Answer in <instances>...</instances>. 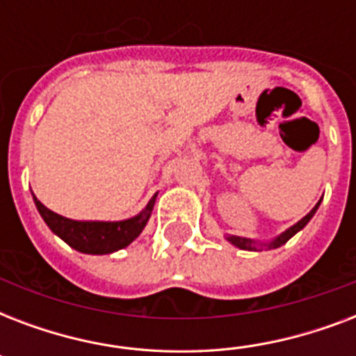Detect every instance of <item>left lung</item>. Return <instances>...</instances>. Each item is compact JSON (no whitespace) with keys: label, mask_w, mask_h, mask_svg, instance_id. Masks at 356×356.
<instances>
[{"label":"left lung","mask_w":356,"mask_h":356,"mask_svg":"<svg viewBox=\"0 0 356 356\" xmlns=\"http://www.w3.org/2000/svg\"><path fill=\"white\" fill-rule=\"evenodd\" d=\"M318 207H320V203H318V205H316L314 209H312V211H310L309 214H307V216L303 218V220H299V222L296 223V225H293V227H290V229H288L286 233H282L281 236H279V238H275V240H273V242L270 243V248H281L282 243H286L288 240H290V238L293 236V234L298 233V231H301V229H303L305 225H307V223L310 222V218L314 216V212L318 211ZM229 242H231V243H234V245H236V248H240V249H254L253 242H251V240H248V238H240V236H229Z\"/></svg>","instance_id":"left-lung-1"}]
</instances>
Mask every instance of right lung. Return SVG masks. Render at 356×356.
<instances>
[{
  "mask_svg": "<svg viewBox=\"0 0 356 356\" xmlns=\"http://www.w3.org/2000/svg\"><path fill=\"white\" fill-rule=\"evenodd\" d=\"M155 197L156 195H153V200L149 201V205L145 207L142 214L125 220V222H75V220L58 216L53 211L46 209L36 197L35 203L40 216L47 223V227L63 238L68 245L81 253L105 254L125 248L142 233V229L149 220L153 205H155Z\"/></svg>",
  "mask_w": 356,
  "mask_h": 356,
  "instance_id": "obj_1",
  "label": "right lung"
}]
</instances>
